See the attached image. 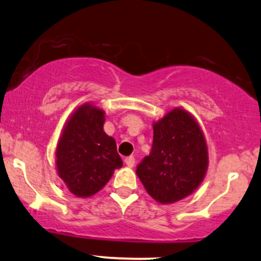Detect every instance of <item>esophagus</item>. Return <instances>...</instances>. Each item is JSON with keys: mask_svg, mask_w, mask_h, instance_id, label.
<instances>
[{"mask_svg": "<svg viewBox=\"0 0 261 261\" xmlns=\"http://www.w3.org/2000/svg\"><path fill=\"white\" fill-rule=\"evenodd\" d=\"M125 164H126L127 166H130V168H133V166L135 165V156L130 155V156H127V158H125Z\"/></svg>", "mask_w": 261, "mask_h": 261, "instance_id": "obj_1", "label": "esophagus"}]
</instances>
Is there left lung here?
<instances>
[{"label":"left lung","instance_id":"obj_1","mask_svg":"<svg viewBox=\"0 0 261 261\" xmlns=\"http://www.w3.org/2000/svg\"><path fill=\"white\" fill-rule=\"evenodd\" d=\"M206 168L208 148L198 122L175 108L153 124L152 150L137 165L136 174L150 197L170 204L197 190Z\"/></svg>","mask_w":261,"mask_h":261}]
</instances>
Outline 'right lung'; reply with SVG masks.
I'll use <instances>...</instances> for the list:
<instances>
[{
    "label": "right lung",
    "instance_id": "add662e5",
    "mask_svg": "<svg viewBox=\"0 0 261 261\" xmlns=\"http://www.w3.org/2000/svg\"><path fill=\"white\" fill-rule=\"evenodd\" d=\"M105 112L86 103L69 119L56 150L59 177L71 193L81 198L105 187L122 161L117 143L103 130Z\"/></svg>",
    "mask_w": 261,
    "mask_h": 261
}]
</instances>
